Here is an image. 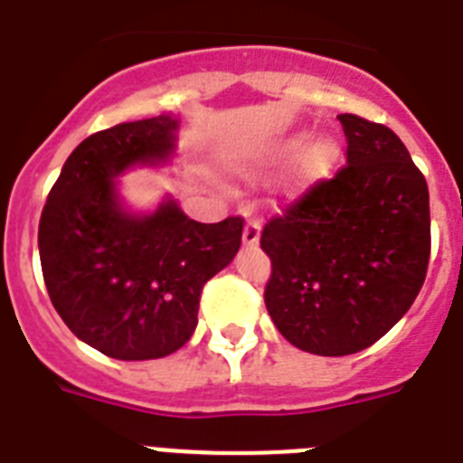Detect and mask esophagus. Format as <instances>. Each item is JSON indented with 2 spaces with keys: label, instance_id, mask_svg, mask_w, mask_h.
<instances>
[{
  "label": "esophagus",
  "instance_id": "1",
  "mask_svg": "<svg viewBox=\"0 0 463 463\" xmlns=\"http://www.w3.org/2000/svg\"><path fill=\"white\" fill-rule=\"evenodd\" d=\"M260 229H262L260 217H248L246 227H243V243H246V246H258Z\"/></svg>",
  "mask_w": 463,
  "mask_h": 463
}]
</instances>
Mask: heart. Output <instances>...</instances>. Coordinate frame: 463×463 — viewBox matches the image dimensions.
<instances>
[{
	"mask_svg": "<svg viewBox=\"0 0 463 463\" xmlns=\"http://www.w3.org/2000/svg\"><path fill=\"white\" fill-rule=\"evenodd\" d=\"M300 144V137H293V139L284 141V144H279L277 154H286V151H291ZM335 154H338V146H335L334 139H328V137H317L303 148V154L298 156L296 163V172L300 177H315L319 172L326 170L331 163H334Z\"/></svg>",
	"mask_w": 463,
	"mask_h": 463,
	"instance_id": "b5f03b06",
	"label": "heart"
}]
</instances>
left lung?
<instances>
[{
    "label": "left lung",
    "instance_id": "1",
    "mask_svg": "<svg viewBox=\"0 0 463 463\" xmlns=\"http://www.w3.org/2000/svg\"><path fill=\"white\" fill-rule=\"evenodd\" d=\"M347 163L262 229L267 312L279 334L324 357L360 353L411 307L430 258L429 184L400 137L338 116Z\"/></svg>",
    "mask_w": 463,
    "mask_h": 463
}]
</instances>
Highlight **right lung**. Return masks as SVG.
Here are the masks:
<instances>
[{
	"mask_svg": "<svg viewBox=\"0 0 463 463\" xmlns=\"http://www.w3.org/2000/svg\"><path fill=\"white\" fill-rule=\"evenodd\" d=\"M175 129V118L158 116L87 137L42 210L37 241L52 305L80 341L113 360H158L184 345L203 286L241 246L239 215L203 224L175 201L144 217L118 203L113 177L165 160Z\"/></svg>",
	"mask_w": 463,
	"mask_h": 463,
	"instance_id": "right-lung-1",
	"label": "right lung"
}]
</instances>
